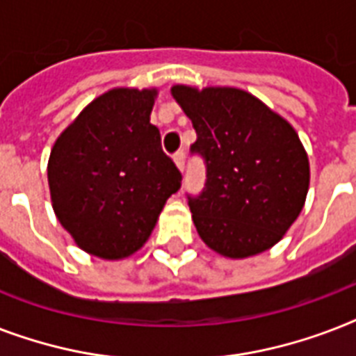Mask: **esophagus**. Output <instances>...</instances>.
Returning <instances> with one entry per match:
<instances>
[{"instance_id": "obj_1", "label": "esophagus", "mask_w": 356, "mask_h": 356, "mask_svg": "<svg viewBox=\"0 0 356 356\" xmlns=\"http://www.w3.org/2000/svg\"><path fill=\"white\" fill-rule=\"evenodd\" d=\"M184 161H186V155H184V149H179L175 155H173V162L177 164V168L183 172L184 170Z\"/></svg>"}]
</instances>
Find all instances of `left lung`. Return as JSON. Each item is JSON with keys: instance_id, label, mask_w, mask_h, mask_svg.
Listing matches in <instances>:
<instances>
[{"instance_id": "left-lung-1", "label": "left lung", "mask_w": 356, "mask_h": 356, "mask_svg": "<svg viewBox=\"0 0 356 356\" xmlns=\"http://www.w3.org/2000/svg\"><path fill=\"white\" fill-rule=\"evenodd\" d=\"M192 120V153L207 164L205 188L188 197L201 240L227 259L273 248L303 211L309 156L296 129L259 97L233 86H172Z\"/></svg>"}]
</instances>
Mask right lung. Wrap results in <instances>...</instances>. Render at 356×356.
I'll return each instance as SVG.
<instances>
[{"label": "right lung", "mask_w": 356, "mask_h": 356, "mask_svg": "<svg viewBox=\"0 0 356 356\" xmlns=\"http://www.w3.org/2000/svg\"><path fill=\"white\" fill-rule=\"evenodd\" d=\"M156 88H113L55 140L47 183L58 222L83 251L105 260L136 253L155 229L181 172L149 122Z\"/></svg>", "instance_id": "1"}]
</instances>
